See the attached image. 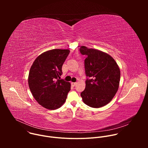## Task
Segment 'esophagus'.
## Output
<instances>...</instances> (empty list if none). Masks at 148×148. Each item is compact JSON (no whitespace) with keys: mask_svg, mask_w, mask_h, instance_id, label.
<instances>
[{"mask_svg":"<svg viewBox=\"0 0 148 148\" xmlns=\"http://www.w3.org/2000/svg\"><path fill=\"white\" fill-rule=\"evenodd\" d=\"M77 82H71V85L73 86H75V85H77Z\"/></svg>","mask_w":148,"mask_h":148,"instance_id":"34e87169","label":"esophagus"}]
</instances>
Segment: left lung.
I'll return each instance as SVG.
<instances>
[{
	"mask_svg": "<svg viewBox=\"0 0 148 148\" xmlns=\"http://www.w3.org/2000/svg\"><path fill=\"white\" fill-rule=\"evenodd\" d=\"M84 60L86 76V88L81 96L83 102L92 108H100L108 104L116 94L120 81V70L115 60L101 51L79 48Z\"/></svg>",
	"mask_w": 148,
	"mask_h": 148,
	"instance_id": "1",
	"label": "left lung"
}]
</instances>
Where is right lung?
<instances>
[{
	"label": "right lung",
	"instance_id": "obj_1",
	"mask_svg": "<svg viewBox=\"0 0 148 148\" xmlns=\"http://www.w3.org/2000/svg\"><path fill=\"white\" fill-rule=\"evenodd\" d=\"M70 53L69 50L53 49L38 56L32 66L28 78L34 99L49 110H56L64 103L70 83L60 79L62 66Z\"/></svg>",
	"mask_w": 148,
	"mask_h": 148
}]
</instances>
